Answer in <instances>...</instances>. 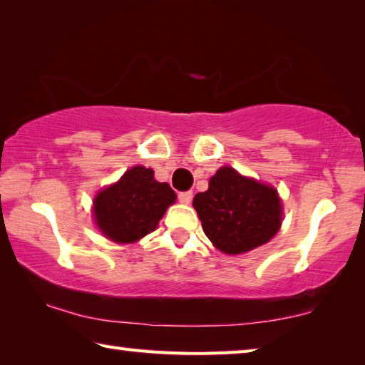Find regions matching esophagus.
I'll use <instances>...</instances> for the list:
<instances>
[{
	"mask_svg": "<svg viewBox=\"0 0 365 365\" xmlns=\"http://www.w3.org/2000/svg\"><path fill=\"white\" fill-rule=\"evenodd\" d=\"M191 200H193V191H182V193H178V201L182 205H190Z\"/></svg>",
	"mask_w": 365,
	"mask_h": 365,
	"instance_id": "1",
	"label": "esophagus"
}]
</instances>
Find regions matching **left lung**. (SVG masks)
<instances>
[{
  "label": "left lung",
  "mask_w": 365,
  "mask_h": 365,
  "mask_svg": "<svg viewBox=\"0 0 365 365\" xmlns=\"http://www.w3.org/2000/svg\"><path fill=\"white\" fill-rule=\"evenodd\" d=\"M202 230L225 255H242L270 242L282 225V202L274 187L220 168L207 191L193 197Z\"/></svg>",
  "instance_id": "left-lung-1"
}]
</instances>
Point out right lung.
Masks as SVG:
<instances>
[{
	"mask_svg": "<svg viewBox=\"0 0 365 365\" xmlns=\"http://www.w3.org/2000/svg\"><path fill=\"white\" fill-rule=\"evenodd\" d=\"M175 200V191L169 183H159L153 169L135 165L95 196V222L113 242L135 243L158 227Z\"/></svg>",
	"mask_w": 365,
	"mask_h": 365,
	"instance_id": "1",
	"label": "right lung"
}]
</instances>
